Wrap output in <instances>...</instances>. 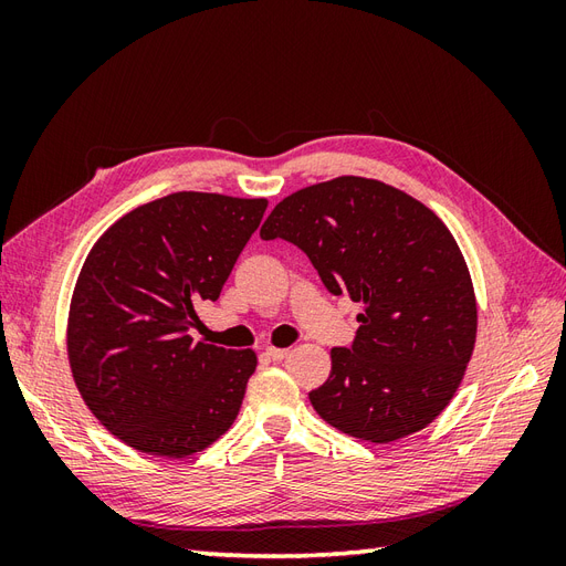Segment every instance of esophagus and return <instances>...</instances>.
Listing matches in <instances>:
<instances>
[{"label":"esophagus","mask_w":566,"mask_h":566,"mask_svg":"<svg viewBox=\"0 0 566 566\" xmlns=\"http://www.w3.org/2000/svg\"><path fill=\"white\" fill-rule=\"evenodd\" d=\"M271 361H283V358L290 354V349H283V347H266L264 352Z\"/></svg>","instance_id":"34e87169"}]
</instances>
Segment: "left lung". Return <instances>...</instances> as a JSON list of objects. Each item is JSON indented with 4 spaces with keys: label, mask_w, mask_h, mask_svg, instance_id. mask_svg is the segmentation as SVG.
I'll list each match as a JSON object with an SVG mask.
<instances>
[{
    "label": "left lung",
    "mask_w": 566,
    "mask_h": 566,
    "mask_svg": "<svg viewBox=\"0 0 566 566\" xmlns=\"http://www.w3.org/2000/svg\"><path fill=\"white\" fill-rule=\"evenodd\" d=\"M310 256L333 295L364 302L352 349L331 352L316 413L349 437L389 443L447 408L470 364L476 300L447 224L389 184L337 177L283 198L260 231Z\"/></svg>",
    "instance_id": "8db88e82"
}]
</instances>
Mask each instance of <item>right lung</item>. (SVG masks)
<instances>
[{
    "instance_id": "obj_1",
    "label": "right lung",
    "mask_w": 566,
    "mask_h": 566,
    "mask_svg": "<svg viewBox=\"0 0 566 566\" xmlns=\"http://www.w3.org/2000/svg\"><path fill=\"white\" fill-rule=\"evenodd\" d=\"M266 205L179 191L117 219L84 260L67 314V361L96 420L134 451L193 455L241 410L256 354L188 333L196 306L219 300Z\"/></svg>"
}]
</instances>
